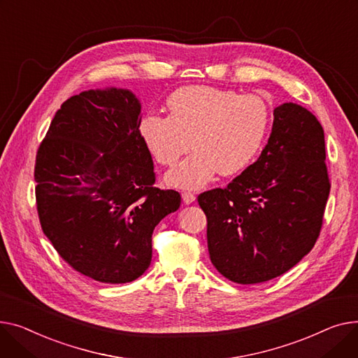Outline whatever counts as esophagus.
<instances>
[{
  "instance_id": "esophagus-1",
  "label": "esophagus",
  "mask_w": 358,
  "mask_h": 358,
  "mask_svg": "<svg viewBox=\"0 0 358 358\" xmlns=\"http://www.w3.org/2000/svg\"><path fill=\"white\" fill-rule=\"evenodd\" d=\"M182 199H183V202H185L186 205H189V203H194V202H195L196 196H195L192 192H183V194H182Z\"/></svg>"
}]
</instances>
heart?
<instances>
[{
    "label": "heart",
    "instance_id": "1",
    "mask_svg": "<svg viewBox=\"0 0 358 358\" xmlns=\"http://www.w3.org/2000/svg\"><path fill=\"white\" fill-rule=\"evenodd\" d=\"M166 110L167 117L145 114L138 133L163 166L175 164L192 143L191 155L166 175L167 183L183 189L202 187L217 172L231 176L244 171L270 127L268 107L260 96L224 88H179L166 99Z\"/></svg>",
    "mask_w": 358,
    "mask_h": 358
}]
</instances>
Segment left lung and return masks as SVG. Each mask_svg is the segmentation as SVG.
<instances>
[{"label":"left lung","mask_w":358,"mask_h":358,"mask_svg":"<svg viewBox=\"0 0 358 358\" xmlns=\"http://www.w3.org/2000/svg\"><path fill=\"white\" fill-rule=\"evenodd\" d=\"M260 157L228 183L198 196L213 264L231 282L255 285L298 264L317 243L329 195L324 129L285 102Z\"/></svg>","instance_id":"1"}]
</instances>
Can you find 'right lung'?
Masks as SVG:
<instances>
[{
  "label": "right lung",
  "instance_id": "right-lung-1",
  "mask_svg": "<svg viewBox=\"0 0 358 358\" xmlns=\"http://www.w3.org/2000/svg\"><path fill=\"white\" fill-rule=\"evenodd\" d=\"M141 103L129 90H88L62 103L34 167L41 229L60 257L102 283H127L152 262L155 227L180 206L155 187L138 133Z\"/></svg>",
  "mask_w": 358,
  "mask_h": 358
}]
</instances>
